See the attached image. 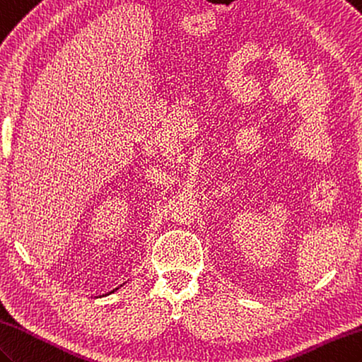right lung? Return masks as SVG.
<instances>
[{"mask_svg": "<svg viewBox=\"0 0 362 362\" xmlns=\"http://www.w3.org/2000/svg\"><path fill=\"white\" fill-rule=\"evenodd\" d=\"M120 286H122V285H120ZM116 290H117V288H116ZM113 291H115V290H113Z\"/></svg>", "mask_w": 362, "mask_h": 362, "instance_id": "right-lung-1", "label": "right lung"}]
</instances>
